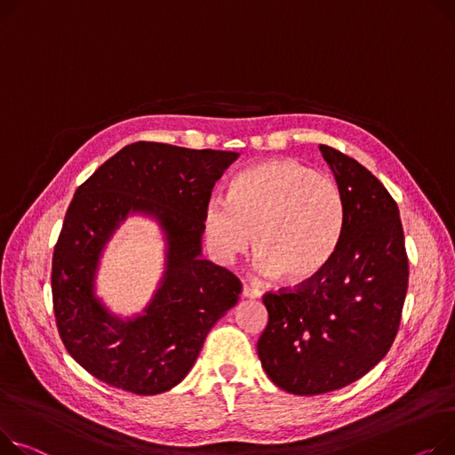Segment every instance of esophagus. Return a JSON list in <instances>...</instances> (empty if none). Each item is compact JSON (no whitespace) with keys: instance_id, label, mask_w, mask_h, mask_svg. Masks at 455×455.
I'll return each instance as SVG.
<instances>
[{"instance_id":"34e87169","label":"esophagus","mask_w":455,"mask_h":455,"mask_svg":"<svg viewBox=\"0 0 455 455\" xmlns=\"http://www.w3.org/2000/svg\"><path fill=\"white\" fill-rule=\"evenodd\" d=\"M259 291L258 289H254V287H249V285H243V291H241V296L243 298H251V299H254V298H259Z\"/></svg>"}]
</instances>
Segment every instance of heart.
<instances>
[{"label": "heart", "instance_id": "heart-1", "mask_svg": "<svg viewBox=\"0 0 455 455\" xmlns=\"http://www.w3.org/2000/svg\"><path fill=\"white\" fill-rule=\"evenodd\" d=\"M346 223L347 206L335 180L294 159L243 170L228 199L212 197L204 212L206 243L220 261L245 254L252 241L258 275H282L289 283L322 275L340 249Z\"/></svg>", "mask_w": 455, "mask_h": 455}]
</instances>
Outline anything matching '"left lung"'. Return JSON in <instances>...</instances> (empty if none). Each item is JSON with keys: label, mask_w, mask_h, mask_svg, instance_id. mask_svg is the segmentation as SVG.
I'll return each mask as SVG.
<instances>
[{"label": "left lung", "mask_w": 455, "mask_h": 455, "mask_svg": "<svg viewBox=\"0 0 455 455\" xmlns=\"http://www.w3.org/2000/svg\"><path fill=\"white\" fill-rule=\"evenodd\" d=\"M347 206L337 256L320 276L267 292L258 356L268 379L294 395H320L364 377L389 351L408 289L399 206L380 180L320 144Z\"/></svg>", "instance_id": "obj_1"}]
</instances>
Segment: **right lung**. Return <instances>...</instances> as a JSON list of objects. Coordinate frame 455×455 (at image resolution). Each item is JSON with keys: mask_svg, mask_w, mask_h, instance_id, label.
Wrapping results in <instances>:
<instances>
[{"mask_svg": "<svg viewBox=\"0 0 455 455\" xmlns=\"http://www.w3.org/2000/svg\"><path fill=\"white\" fill-rule=\"evenodd\" d=\"M235 151L133 142L75 192L52 254V306L66 349L95 379L135 395L183 380L241 282L201 258L204 212ZM130 213L154 217L167 239L165 275L142 315L123 321L94 296L101 251Z\"/></svg>", "mask_w": 455, "mask_h": 455, "instance_id": "obj_1", "label": "right lung"}]
</instances>
